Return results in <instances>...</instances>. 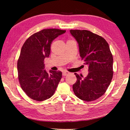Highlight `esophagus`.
<instances>
[{
    "mask_svg": "<svg viewBox=\"0 0 130 130\" xmlns=\"http://www.w3.org/2000/svg\"><path fill=\"white\" fill-rule=\"evenodd\" d=\"M69 74V72H68V71H63V72L62 73V75L63 76H66Z\"/></svg>",
    "mask_w": 130,
    "mask_h": 130,
    "instance_id": "1",
    "label": "esophagus"
}]
</instances>
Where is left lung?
<instances>
[{
  "label": "left lung",
  "instance_id": "obj_1",
  "mask_svg": "<svg viewBox=\"0 0 130 130\" xmlns=\"http://www.w3.org/2000/svg\"><path fill=\"white\" fill-rule=\"evenodd\" d=\"M79 44V52L84 64L88 65L89 73H74L77 80L73 85L75 95L83 101L91 102L106 93L113 75L112 54L104 38L88 30H70Z\"/></svg>",
  "mask_w": 130,
  "mask_h": 130
}]
</instances>
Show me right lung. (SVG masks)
I'll list each match as a JSON object with an SVG mask.
<instances>
[{
    "label": "right lung",
    "instance_id": "add662e5",
    "mask_svg": "<svg viewBox=\"0 0 130 130\" xmlns=\"http://www.w3.org/2000/svg\"><path fill=\"white\" fill-rule=\"evenodd\" d=\"M65 32L56 28L42 29L27 38L21 48L17 62L19 82L27 96L35 101L51 97L62 78L60 71L47 72L43 61L50 54L52 41Z\"/></svg>",
    "mask_w": 130,
    "mask_h": 130
}]
</instances>
